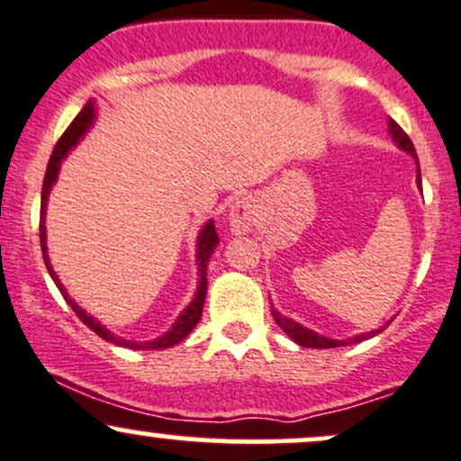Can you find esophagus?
I'll list each match as a JSON object with an SVG mask.
<instances>
[{
  "label": "esophagus",
  "mask_w": 461,
  "mask_h": 461,
  "mask_svg": "<svg viewBox=\"0 0 461 461\" xmlns=\"http://www.w3.org/2000/svg\"><path fill=\"white\" fill-rule=\"evenodd\" d=\"M258 221V207L256 201L251 196H242V199H236L234 205H231L230 212V230L231 234L242 236L249 234L254 230Z\"/></svg>",
  "instance_id": "obj_1"
}]
</instances>
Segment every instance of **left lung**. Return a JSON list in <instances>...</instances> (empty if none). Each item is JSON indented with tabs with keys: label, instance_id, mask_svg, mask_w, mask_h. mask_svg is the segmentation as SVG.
Segmentation results:
<instances>
[{
	"label": "left lung",
	"instance_id": "1",
	"mask_svg": "<svg viewBox=\"0 0 461 461\" xmlns=\"http://www.w3.org/2000/svg\"><path fill=\"white\" fill-rule=\"evenodd\" d=\"M389 133H392V140L396 141V146L401 150H404V153H409L413 157V159H416V164H418V155H416V149H413V144H411V140H409V135L404 133V131L401 129V126H398L396 122H393V120H389ZM416 184H418V188L422 190V179H420V164H418V175H416ZM271 315H273V320H276V323L277 326L282 328V330L286 332L288 337L293 339V341L297 343V346H304V348H320V350H323V348H339V346H350V343H358V341H366V339H370V337H376L378 332H383V328H378V330H372V332H363V335H354V337H350V339H341V341H339V339H330V337H323V335H317V332H312V330H308L306 326H302V323H297L295 320H288V317H285L282 315V312H277L276 308H271ZM389 323V321H387Z\"/></svg>",
	"mask_w": 461,
	"mask_h": 461
}]
</instances>
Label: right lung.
I'll use <instances>...</instances> for the list:
<instances>
[{
    "label": "right lung",
    "mask_w": 461,
    "mask_h": 461,
    "mask_svg": "<svg viewBox=\"0 0 461 461\" xmlns=\"http://www.w3.org/2000/svg\"><path fill=\"white\" fill-rule=\"evenodd\" d=\"M94 120H95V103H94V100H89V103L83 107V111L76 115L74 122L68 126V131L60 135V140L57 141V146H54V150H52V157H50V161H48V170H45L43 190H41V222H39V236H41V251H43L45 267H48V271H50V276H52L54 285L59 286L60 295L65 297V302H68V304L72 306V311L76 312V315H78V320L83 321L87 328H91L95 335L103 337L104 341L115 343V346H122V348H131V350H164V348H173V346H176V343L184 341V339L190 335L192 328H194L201 320V312H203L205 293H207V262H210V256L214 254L216 245H219V234H216L214 221H207L205 225L201 227L199 239H196V265H199V285H196L194 297H192L190 304L184 308V312L176 317L173 328H170L168 332H164L161 337L153 339V341H129V339L113 335V332H111L107 326H103V323L95 320V317L87 315L83 308L76 304L72 297L68 295L65 286L60 285L59 276L54 273L52 265H50L48 234H45V207H48L50 190H52V185L57 184V179H59L60 161H63L65 157L69 155V150H72L74 146L85 138V133H87V131L91 129Z\"/></svg>",
    "instance_id": "1"
}]
</instances>
